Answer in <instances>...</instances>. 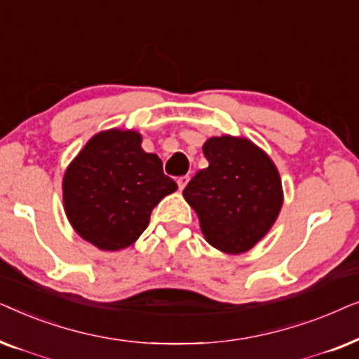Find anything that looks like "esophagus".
Listing matches in <instances>:
<instances>
[{"mask_svg":"<svg viewBox=\"0 0 359 359\" xmlns=\"http://www.w3.org/2000/svg\"><path fill=\"white\" fill-rule=\"evenodd\" d=\"M188 181H189V176L186 175V176H180L178 178V186H180V189L183 191L184 188H186V184H188Z\"/></svg>","mask_w":359,"mask_h":359,"instance_id":"1","label":"esophagus"}]
</instances>
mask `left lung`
<instances>
[{"instance_id":"1","label":"left lung","mask_w":359,"mask_h":359,"mask_svg":"<svg viewBox=\"0 0 359 359\" xmlns=\"http://www.w3.org/2000/svg\"><path fill=\"white\" fill-rule=\"evenodd\" d=\"M208 168L183 191L208 243L224 253L253 248L276 222L283 186L276 165L252 140L210 137L203 145Z\"/></svg>"}]
</instances>
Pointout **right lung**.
<instances>
[{"label":"right lung","mask_w":359,"mask_h":359,"mask_svg":"<svg viewBox=\"0 0 359 359\" xmlns=\"http://www.w3.org/2000/svg\"><path fill=\"white\" fill-rule=\"evenodd\" d=\"M63 208L72 227L100 250L127 248L149 227L150 214L178 184L158 155L142 149L135 130H102L88 140L63 176Z\"/></svg>","instance_id":"1"}]
</instances>
